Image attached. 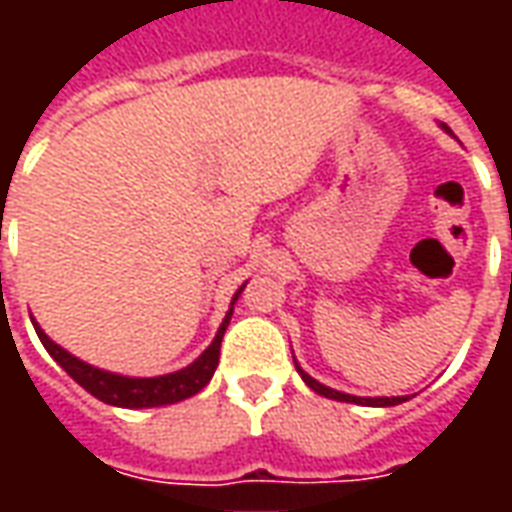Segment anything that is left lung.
<instances>
[{
    "label": "left lung",
    "mask_w": 512,
    "mask_h": 512,
    "mask_svg": "<svg viewBox=\"0 0 512 512\" xmlns=\"http://www.w3.org/2000/svg\"><path fill=\"white\" fill-rule=\"evenodd\" d=\"M444 131L450 134V128L444 126ZM296 362V359H293ZM296 370H299V376L304 378V384L310 386L312 392H318V395L323 397H332V400H343V403H356V406H397V403H403L406 397H356V395H345V392H337V389H332V386H323L321 381H315L312 376H307L304 370L299 367V362H296Z\"/></svg>",
    "instance_id": "left-lung-1"
}]
</instances>
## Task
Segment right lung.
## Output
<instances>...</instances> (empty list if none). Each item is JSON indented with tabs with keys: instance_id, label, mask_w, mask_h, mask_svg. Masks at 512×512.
<instances>
[{
	"instance_id": "obj_1",
	"label": "right lung",
	"mask_w": 512,
	"mask_h": 512,
	"mask_svg": "<svg viewBox=\"0 0 512 512\" xmlns=\"http://www.w3.org/2000/svg\"><path fill=\"white\" fill-rule=\"evenodd\" d=\"M241 290L230 301V312L224 315L219 332L213 337V343L202 351L189 367H183L178 373H169V376H156V378H128L117 376V373H106V370H98V367L87 365L82 359H76L73 354H68L65 348L49 340V334L40 329L35 323V332H38L43 348L54 356V362L68 373V376L76 381L79 386H84L87 392L98 400H104L109 406L120 408H156V406H169V403H178V400H186V397L197 395L202 386L208 384L213 378V370L219 365V348H222V337L227 323H230V315H233V304L241 296Z\"/></svg>"
}]
</instances>
